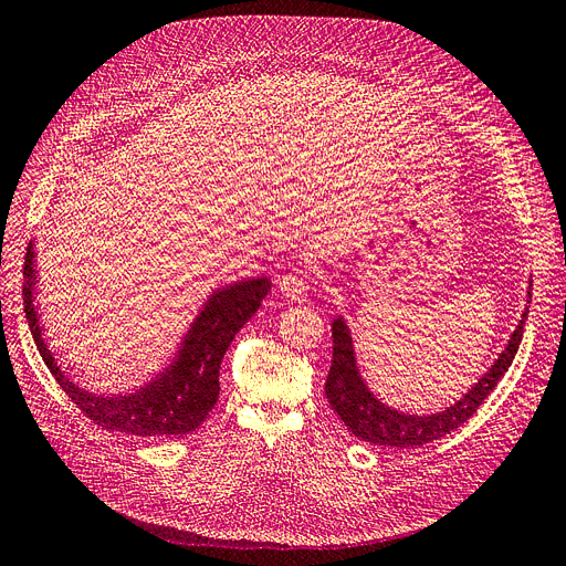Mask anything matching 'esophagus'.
I'll return each mask as SVG.
<instances>
[{
	"label": "esophagus",
	"instance_id": "obj_1",
	"mask_svg": "<svg viewBox=\"0 0 566 566\" xmlns=\"http://www.w3.org/2000/svg\"><path fill=\"white\" fill-rule=\"evenodd\" d=\"M307 277L303 270L293 268L280 280V296L289 303H305L307 301Z\"/></svg>",
	"mask_w": 566,
	"mask_h": 566
}]
</instances>
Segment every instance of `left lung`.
Returning a JSON list of instances; mask_svg holds the SVG:
<instances>
[{
	"label": "left lung",
	"instance_id": "obj_1",
	"mask_svg": "<svg viewBox=\"0 0 566 566\" xmlns=\"http://www.w3.org/2000/svg\"><path fill=\"white\" fill-rule=\"evenodd\" d=\"M527 303H532V282L527 291ZM527 314L530 310L523 312L506 347L483 373V377L460 400L434 413L400 411L396 407H388L375 396V390H370V386H367L360 375L352 328L344 322V316L337 314V318H333V365L326 379V398L339 416V421L358 439L370 441L375 447H423L428 441L444 437L462 426L490 396V390L504 377L509 365L513 363L515 352H518Z\"/></svg>",
	"mask_w": 566,
	"mask_h": 566
}]
</instances>
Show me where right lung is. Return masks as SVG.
Segmentation results:
<instances>
[{
  "instance_id": "add662e5",
  "label": "right lung",
  "mask_w": 566,
  "mask_h": 566,
  "mask_svg": "<svg viewBox=\"0 0 566 566\" xmlns=\"http://www.w3.org/2000/svg\"><path fill=\"white\" fill-rule=\"evenodd\" d=\"M24 314L48 370L90 421L111 432L136 437H174L199 428L219 398V367L238 331L250 322L268 296L270 280H242L214 289L182 335L176 354L127 392H92L73 381L48 347L36 307V252L30 240L24 254Z\"/></svg>"
}]
</instances>
